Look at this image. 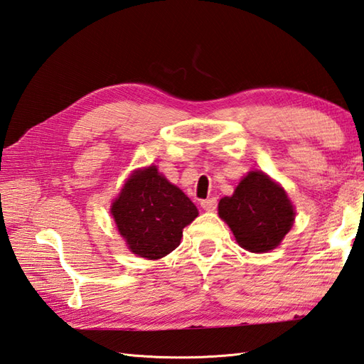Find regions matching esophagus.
Masks as SVG:
<instances>
[{
	"label": "esophagus",
	"instance_id": "obj_1",
	"mask_svg": "<svg viewBox=\"0 0 364 364\" xmlns=\"http://www.w3.org/2000/svg\"><path fill=\"white\" fill-rule=\"evenodd\" d=\"M200 205H201V208L205 209V210H215V208H217V200H215V198L201 200Z\"/></svg>",
	"mask_w": 364,
	"mask_h": 364
}]
</instances>
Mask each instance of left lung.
<instances>
[{"mask_svg": "<svg viewBox=\"0 0 364 364\" xmlns=\"http://www.w3.org/2000/svg\"><path fill=\"white\" fill-rule=\"evenodd\" d=\"M218 215L231 228L240 247L251 252L274 250L294 222L289 196L260 171L250 172L231 197L220 200Z\"/></svg>", "mask_w": 364, "mask_h": 364, "instance_id": "1", "label": "left lung"}]
</instances>
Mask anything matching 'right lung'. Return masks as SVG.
<instances>
[{
    "label": "right lung",
    "mask_w": 364,
    "mask_h": 364,
    "mask_svg": "<svg viewBox=\"0 0 364 364\" xmlns=\"http://www.w3.org/2000/svg\"><path fill=\"white\" fill-rule=\"evenodd\" d=\"M112 215L133 255L155 260L178 247L183 228L193 222L198 210L156 166H149L130 175L113 201Z\"/></svg>",
    "instance_id": "1"
}]
</instances>
